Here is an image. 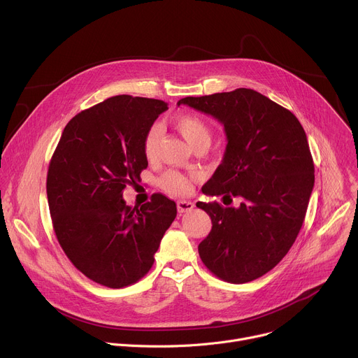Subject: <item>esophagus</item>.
Returning a JSON list of instances; mask_svg holds the SVG:
<instances>
[{
  "instance_id": "34e87169",
  "label": "esophagus",
  "mask_w": 358,
  "mask_h": 358,
  "mask_svg": "<svg viewBox=\"0 0 358 358\" xmlns=\"http://www.w3.org/2000/svg\"><path fill=\"white\" fill-rule=\"evenodd\" d=\"M194 208V203L191 201H178L177 202V210L180 214H184V213H188Z\"/></svg>"
}]
</instances>
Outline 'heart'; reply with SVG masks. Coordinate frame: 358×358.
<instances>
[{
    "instance_id": "b5f03b06",
    "label": "heart",
    "mask_w": 358,
    "mask_h": 358,
    "mask_svg": "<svg viewBox=\"0 0 358 358\" xmlns=\"http://www.w3.org/2000/svg\"><path fill=\"white\" fill-rule=\"evenodd\" d=\"M173 126L177 129V131L188 141L191 147H195L198 144H210L211 141V130L208 124L194 115H178L173 119ZM160 143V130L157 127H152L147 131L143 143V151L144 156L148 160H152L157 156ZM162 187L173 194V195H188L191 191V182L187 177L177 171H167L160 178Z\"/></svg>"
}]
</instances>
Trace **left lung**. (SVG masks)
I'll use <instances>...</instances> for the list:
<instances>
[{"instance_id":"1","label":"left lung","mask_w":358,"mask_h":358,"mask_svg":"<svg viewBox=\"0 0 358 358\" xmlns=\"http://www.w3.org/2000/svg\"><path fill=\"white\" fill-rule=\"evenodd\" d=\"M177 105L215 117L228 140L222 163L202 187L225 206L196 202L213 222L198 245L201 261L229 283L258 279L285 258L308 211L315 185L308 137L290 110L252 89L189 96ZM234 196L241 206L227 208Z\"/></svg>"}]
</instances>
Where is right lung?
<instances>
[{"mask_svg": "<svg viewBox=\"0 0 358 358\" xmlns=\"http://www.w3.org/2000/svg\"><path fill=\"white\" fill-rule=\"evenodd\" d=\"M167 103L119 94L69 120L46 177L49 213L59 245L90 280L120 289L140 280L177 215L163 194L138 208L123 189L147 169L143 143Z\"/></svg>", "mask_w": 358, "mask_h": 358, "instance_id": "obj_1", "label": "right lung"}]
</instances>
